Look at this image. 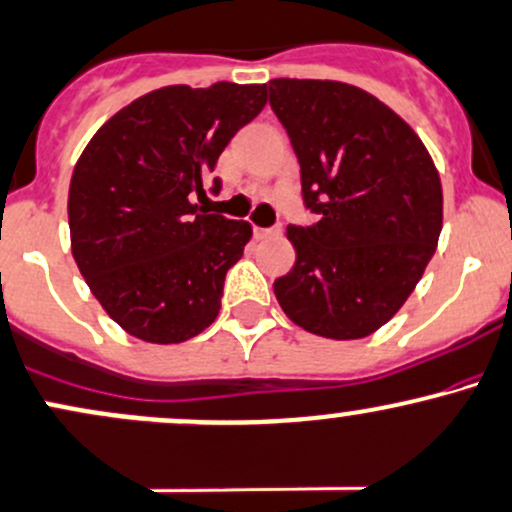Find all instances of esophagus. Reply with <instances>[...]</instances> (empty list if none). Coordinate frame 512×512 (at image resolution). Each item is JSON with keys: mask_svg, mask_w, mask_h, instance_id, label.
I'll list each match as a JSON object with an SVG mask.
<instances>
[{"mask_svg": "<svg viewBox=\"0 0 512 512\" xmlns=\"http://www.w3.org/2000/svg\"><path fill=\"white\" fill-rule=\"evenodd\" d=\"M274 235H279V228H257V226H255V238H257V240L274 238Z\"/></svg>", "mask_w": 512, "mask_h": 512, "instance_id": "1", "label": "esophagus"}]
</instances>
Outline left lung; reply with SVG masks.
Masks as SVG:
<instances>
[{
    "label": "left lung",
    "mask_w": 512,
    "mask_h": 512,
    "mask_svg": "<svg viewBox=\"0 0 512 512\" xmlns=\"http://www.w3.org/2000/svg\"><path fill=\"white\" fill-rule=\"evenodd\" d=\"M265 92L299 157L303 204L318 216L286 228L296 262L274 294L308 333L367 338L396 316L435 255L440 174L413 128L364 89L282 77Z\"/></svg>",
    "instance_id": "left-lung-1"
}]
</instances>
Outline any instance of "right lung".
<instances>
[{"label": "right lung", "mask_w": 512, "mask_h": 512, "mask_svg": "<svg viewBox=\"0 0 512 512\" xmlns=\"http://www.w3.org/2000/svg\"><path fill=\"white\" fill-rule=\"evenodd\" d=\"M265 104V84L155 89L111 116L77 160L67 199L72 257L133 338L174 345L216 320L226 272L252 228L194 201L206 199L218 155Z\"/></svg>", "instance_id": "right-lung-1"}]
</instances>
